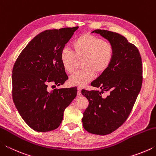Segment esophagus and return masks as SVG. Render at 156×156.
<instances>
[{
	"label": "esophagus",
	"instance_id": "34e87169",
	"mask_svg": "<svg viewBox=\"0 0 156 156\" xmlns=\"http://www.w3.org/2000/svg\"><path fill=\"white\" fill-rule=\"evenodd\" d=\"M81 88H78V96H81Z\"/></svg>",
	"mask_w": 156,
	"mask_h": 156
}]
</instances>
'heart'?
Masks as SVG:
<instances>
[{"label":"heart","instance_id":"b5f03b06","mask_svg":"<svg viewBox=\"0 0 156 156\" xmlns=\"http://www.w3.org/2000/svg\"><path fill=\"white\" fill-rule=\"evenodd\" d=\"M73 53L67 49L62 50L60 60L67 73L73 72L76 60L83 58V70L73 73L69 83L72 85L83 87L96 74L105 72L109 67L113 58V47L108 42L91 34L80 35L72 44Z\"/></svg>","mask_w":156,"mask_h":156}]
</instances>
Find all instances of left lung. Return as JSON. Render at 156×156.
I'll use <instances>...</instances> for the list:
<instances>
[{
	"label": "left lung",
	"instance_id": "1",
	"mask_svg": "<svg viewBox=\"0 0 156 156\" xmlns=\"http://www.w3.org/2000/svg\"><path fill=\"white\" fill-rule=\"evenodd\" d=\"M91 33L112 44L113 58L109 67L91 83L100 90H82L89 100L82 121L86 131L105 136L119 128L133 109L142 83V59L138 48L120 34L104 30ZM105 92L108 96L102 97Z\"/></svg>",
	"mask_w": 156,
	"mask_h": 156
}]
</instances>
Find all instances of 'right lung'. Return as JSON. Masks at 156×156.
<instances>
[{"label": "right lung", "instance_id": "1", "mask_svg": "<svg viewBox=\"0 0 156 156\" xmlns=\"http://www.w3.org/2000/svg\"><path fill=\"white\" fill-rule=\"evenodd\" d=\"M78 27L45 30L38 34L18 57L12 71V97L28 126L38 132L57 129L65 109L77 95L76 87L48 91L68 79L60 53Z\"/></svg>", "mask_w": 156, "mask_h": 156}]
</instances>
